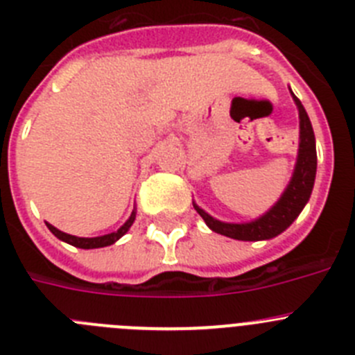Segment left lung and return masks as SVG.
Here are the masks:
<instances>
[{
    "label": "left lung",
    "mask_w": 355,
    "mask_h": 355,
    "mask_svg": "<svg viewBox=\"0 0 355 355\" xmlns=\"http://www.w3.org/2000/svg\"><path fill=\"white\" fill-rule=\"evenodd\" d=\"M291 97H293L297 110H299V153H297L293 174H291L288 187L284 188L283 196L279 197L277 202L261 216L250 222H240V224L216 220L215 216L206 213L205 209L199 208L193 202L196 211L202 216L206 225L215 233L241 241L270 240V238H275L277 234L286 231L293 224L295 218L300 215L304 206L307 205L316 178V142L311 121L307 117V112L304 110L302 103L293 92H291Z\"/></svg>",
    "instance_id": "left-lung-1"
}]
</instances>
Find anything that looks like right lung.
<instances>
[{"instance_id":"1","label":"right lung","mask_w":355,"mask_h":355,"mask_svg":"<svg viewBox=\"0 0 355 355\" xmlns=\"http://www.w3.org/2000/svg\"><path fill=\"white\" fill-rule=\"evenodd\" d=\"M135 216H137V209H133L130 215V218H128L124 224L121 225V227L117 229V231H114V233H108V234H103V236H96V238H80V236H72V234H67L64 233V231H60V229H56L55 225L48 224L46 222V225L49 227V231H51L53 234H55L58 240L65 241V243H69V245H74L78 247V249H99V247H108L112 245V243H115V241L119 240V238H122L124 234L130 231V227L133 225L135 222Z\"/></svg>"}]
</instances>
